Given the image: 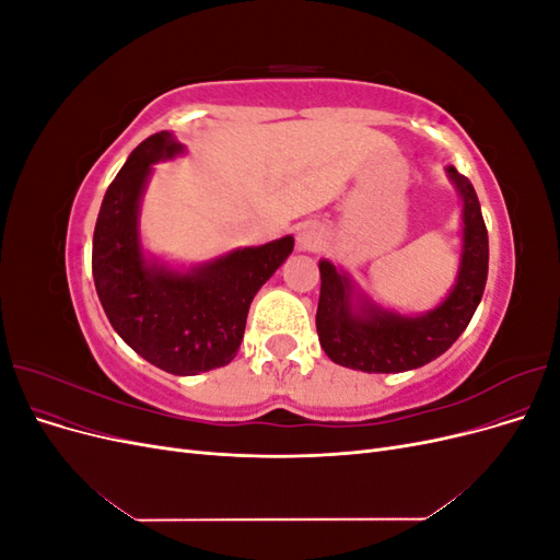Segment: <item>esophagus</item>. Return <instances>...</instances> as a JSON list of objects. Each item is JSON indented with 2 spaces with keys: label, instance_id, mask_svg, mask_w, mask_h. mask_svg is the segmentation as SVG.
<instances>
[{
  "label": "esophagus",
  "instance_id": "34e87169",
  "mask_svg": "<svg viewBox=\"0 0 560 560\" xmlns=\"http://www.w3.org/2000/svg\"><path fill=\"white\" fill-rule=\"evenodd\" d=\"M322 245V231L317 224L306 222L301 224L296 231V247L301 252H315Z\"/></svg>",
  "mask_w": 560,
  "mask_h": 560
}]
</instances>
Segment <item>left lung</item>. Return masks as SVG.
Returning <instances> with one entry per match:
<instances>
[{"label":"left lung","mask_w":560,"mask_h":560,"mask_svg":"<svg viewBox=\"0 0 560 560\" xmlns=\"http://www.w3.org/2000/svg\"><path fill=\"white\" fill-rule=\"evenodd\" d=\"M463 202V249L455 284L434 308L406 315L369 299L343 268L319 261L317 336L327 358L366 374H399L444 354L477 311L488 278V231L471 182L446 165Z\"/></svg>","instance_id":"1"}]
</instances>
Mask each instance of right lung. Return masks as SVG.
Masks as SVG:
<instances>
[{"instance_id":"add662e5","label":"right lung","mask_w":560,"mask_h":560,"mask_svg":"<svg viewBox=\"0 0 560 560\" xmlns=\"http://www.w3.org/2000/svg\"><path fill=\"white\" fill-rule=\"evenodd\" d=\"M161 130L132 149L109 184L93 233V280L114 331L154 366L196 376L238 354L249 303L287 261L292 235L259 247H235L189 268L144 252L142 196L154 163L184 154Z\"/></svg>"}]
</instances>
